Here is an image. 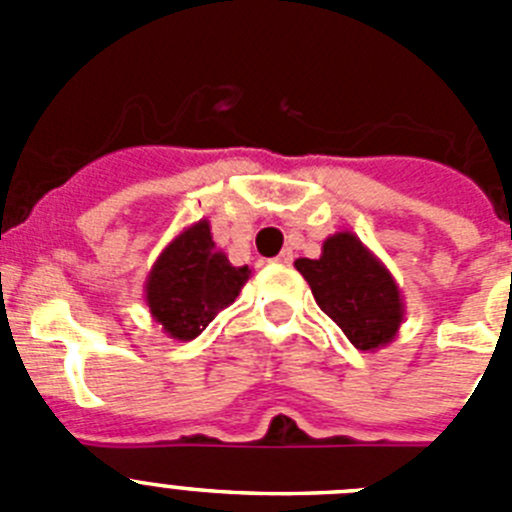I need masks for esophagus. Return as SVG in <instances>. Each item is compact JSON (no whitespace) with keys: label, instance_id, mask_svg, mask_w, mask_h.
Returning <instances> with one entry per match:
<instances>
[{"label":"esophagus","instance_id":"34e87169","mask_svg":"<svg viewBox=\"0 0 512 512\" xmlns=\"http://www.w3.org/2000/svg\"><path fill=\"white\" fill-rule=\"evenodd\" d=\"M274 261H277V264H292V251H289V248H284V251L279 253Z\"/></svg>","mask_w":512,"mask_h":512}]
</instances>
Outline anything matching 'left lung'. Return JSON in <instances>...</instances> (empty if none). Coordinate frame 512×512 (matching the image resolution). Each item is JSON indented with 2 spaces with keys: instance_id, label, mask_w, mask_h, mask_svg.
Returning a JSON list of instances; mask_svg holds the SVG:
<instances>
[{
  "instance_id": "1",
  "label": "left lung",
  "mask_w": 512,
  "mask_h": 512,
  "mask_svg": "<svg viewBox=\"0 0 512 512\" xmlns=\"http://www.w3.org/2000/svg\"><path fill=\"white\" fill-rule=\"evenodd\" d=\"M312 297L359 351L395 341L405 320V297L392 271L351 230L328 235L320 259H297Z\"/></svg>"
}]
</instances>
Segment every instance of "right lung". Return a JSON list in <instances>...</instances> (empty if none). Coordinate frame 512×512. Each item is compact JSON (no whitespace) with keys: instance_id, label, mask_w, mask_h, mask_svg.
Wrapping results in <instances>:
<instances>
[{"instance_id":"right-lung-1","label":"right lung","mask_w":512,"mask_h":512,"mask_svg":"<svg viewBox=\"0 0 512 512\" xmlns=\"http://www.w3.org/2000/svg\"><path fill=\"white\" fill-rule=\"evenodd\" d=\"M248 277V266H233L223 251H217L210 220H197L158 253L143 297L166 336L192 341L217 312L233 305Z\"/></svg>"}]
</instances>
